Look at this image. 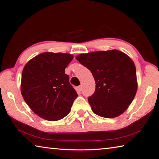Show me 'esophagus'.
<instances>
[{
    "mask_svg": "<svg viewBox=\"0 0 159 159\" xmlns=\"http://www.w3.org/2000/svg\"><path fill=\"white\" fill-rule=\"evenodd\" d=\"M77 90H78V91H82V86H77Z\"/></svg>",
    "mask_w": 159,
    "mask_h": 159,
    "instance_id": "1",
    "label": "esophagus"
}]
</instances>
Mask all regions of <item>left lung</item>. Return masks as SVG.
<instances>
[{
  "instance_id": "1",
  "label": "left lung",
  "mask_w": 159,
  "mask_h": 159,
  "mask_svg": "<svg viewBox=\"0 0 159 159\" xmlns=\"http://www.w3.org/2000/svg\"><path fill=\"white\" fill-rule=\"evenodd\" d=\"M76 59L90 70L96 84L94 93L88 98L93 111L107 118L122 114L132 103L137 89L132 60L116 50L80 54Z\"/></svg>"
}]
</instances>
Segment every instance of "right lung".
<instances>
[{
	"label": "right lung",
	"instance_id": "right-lung-1",
	"mask_svg": "<svg viewBox=\"0 0 159 159\" xmlns=\"http://www.w3.org/2000/svg\"><path fill=\"white\" fill-rule=\"evenodd\" d=\"M73 56L44 52L24 67L21 93L27 105L39 117L50 121L67 116L77 94L69 83L65 68Z\"/></svg>",
	"mask_w": 159,
	"mask_h": 159
}]
</instances>
